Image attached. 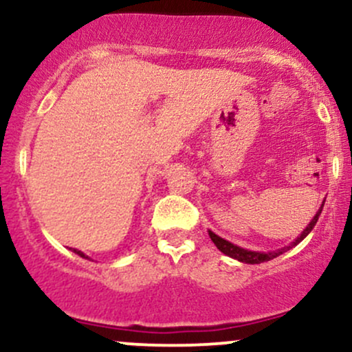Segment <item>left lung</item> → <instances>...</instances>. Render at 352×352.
Segmentation results:
<instances>
[{"label": "left lung", "mask_w": 352, "mask_h": 352, "mask_svg": "<svg viewBox=\"0 0 352 352\" xmlns=\"http://www.w3.org/2000/svg\"><path fill=\"white\" fill-rule=\"evenodd\" d=\"M322 206H324V203H322ZM322 206L319 208V211H317V213H316V217H314V218H312V221L309 223L307 226H305V230H304V232L300 233V236H297V240H296V241H292V243H290L289 247H283V248H280V250H275V252H268V253H263V252H252V250H245V248H241V247H236V245L230 243V241H228V240H225V238H221V236L214 235V233L211 232V230H210V232H208V233H210V238H211V240H213V243L217 245V248H218V250L225 253V255L232 256V258L238 260V262H243V263H252V265H253V263H262V262H268V260H272V258H275V256L282 255V253L289 250V248L296 247L297 243H300V241L304 240V238L307 236L309 233L312 232V228H314V226H316L317 220H319V214L322 213Z\"/></svg>", "instance_id": "8db88e82"}]
</instances>
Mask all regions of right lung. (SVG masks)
Here are the masks:
<instances>
[{
	"label": "right lung",
	"mask_w": 352,
	"mask_h": 352,
	"mask_svg": "<svg viewBox=\"0 0 352 352\" xmlns=\"http://www.w3.org/2000/svg\"><path fill=\"white\" fill-rule=\"evenodd\" d=\"M74 253H77V255H80V256H84V258H89V256H85V253L84 252H80V250H77V248H74V250H72Z\"/></svg>",
	"instance_id": "obj_1"
}]
</instances>
